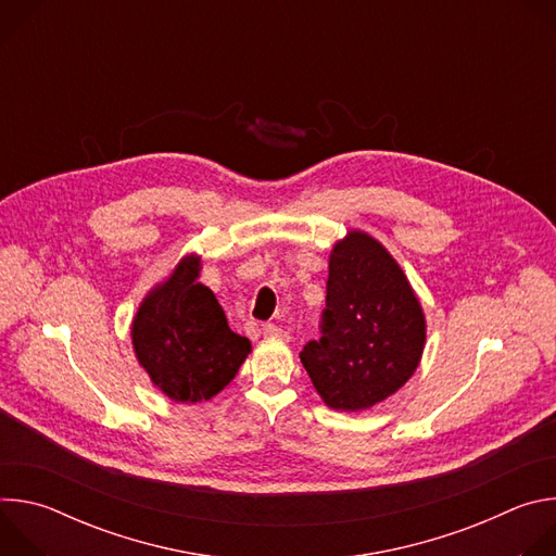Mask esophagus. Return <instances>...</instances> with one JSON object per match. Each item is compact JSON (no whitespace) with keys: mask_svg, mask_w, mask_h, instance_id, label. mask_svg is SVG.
Returning <instances> with one entry per match:
<instances>
[{"mask_svg":"<svg viewBox=\"0 0 556 556\" xmlns=\"http://www.w3.org/2000/svg\"><path fill=\"white\" fill-rule=\"evenodd\" d=\"M262 330H264V337H286V332L275 324H266Z\"/></svg>","mask_w":556,"mask_h":556,"instance_id":"1","label":"esophagus"}]
</instances>
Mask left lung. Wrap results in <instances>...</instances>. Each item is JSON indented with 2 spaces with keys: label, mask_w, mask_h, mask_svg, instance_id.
<instances>
[{
  "label": "left lung",
  "mask_w": 556,
  "mask_h": 556,
  "mask_svg": "<svg viewBox=\"0 0 556 556\" xmlns=\"http://www.w3.org/2000/svg\"><path fill=\"white\" fill-rule=\"evenodd\" d=\"M425 339L422 305L399 262L350 230L330 255L321 339L299 354L314 389L332 409H369L414 376Z\"/></svg>",
  "instance_id": "8db88e82"
}]
</instances>
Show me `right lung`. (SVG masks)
<instances>
[{
	"mask_svg": "<svg viewBox=\"0 0 556 556\" xmlns=\"http://www.w3.org/2000/svg\"><path fill=\"white\" fill-rule=\"evenodd\" d=\"M198 277L200 257H182L142 299L131 324L138 363L176 403L211 401L251 352V341L228 328L222 305Z\"/></svg>",
	"mask_w": 556,
	"mask_h": 556,
	"instance_id": "add662e5",
	"label": "right lung"
}]
</instances>
